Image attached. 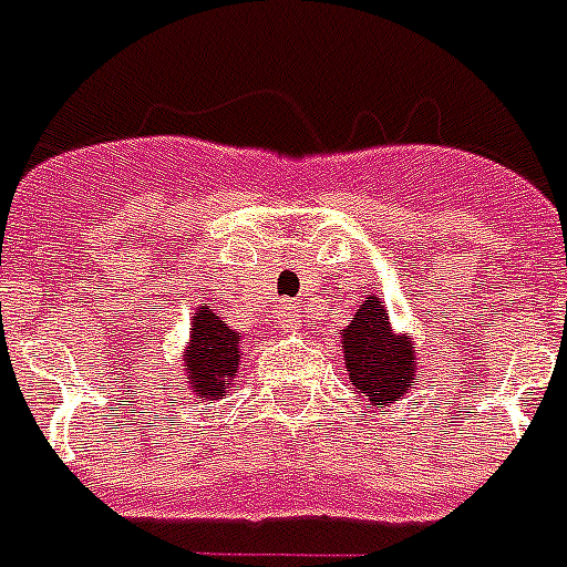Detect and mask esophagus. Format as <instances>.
Wrapping results in <instances>:
<instances>
[{
  "label": "esophagus",
  "instance_id": "1",
  "mask_svg": "<svg viewBox=\"0 0 567 567\" xmlns=\"http://www.w3.org/2000/svg\"><path fill=\"white\" fill-rule=\"evenodd\" d=\"M284 330H298V309L295 307H287L284 309Z\"/></svg>",
  "mask_w": 567,
  "mask_h": 567
}]
</instances>
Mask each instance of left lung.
I'll return each mask as SVG.
<instances>
[{"mask_svg": "<svg viewBox=\"0 0 567 567\" xmlns=\"http://www.w3.org/2000/svg\"><path fill=\"white\" fill-rule=\"evenodd\" d=\"M341 338L343 361L358 393L372 404H393L408 393L415 375L413 341L393 336L381 298L361 303Z\"/></svg>", "mask_w": 567, "mask_h": 567, "instance_id": "obj_1", "label": "left lung"}]
</instances>
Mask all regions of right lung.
<instances>
[{
  "label": "right lung",
  "mask_w": 567,
  "mask_h": 567,
  "mask_svg": "<svg viewBox=\"0 0 567 567\" xmlns=\"http://www.w3.org/2000/svg\"><path fill=\"white\" fill-rule=\"evenodd\" d=\"M183 361L192 393L215 401L226 393V384L240 361V332L229 330L209 307H200V312H195V327Z\"/></svg>",
  "instance_id": "1"
}]
</instances>
